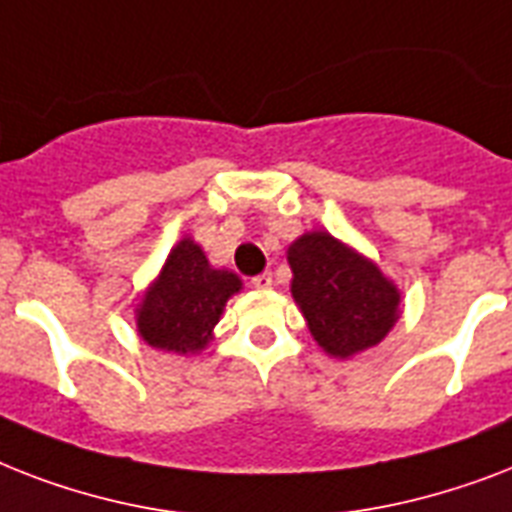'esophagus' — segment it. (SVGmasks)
I'll return each mask as SVG.
<instances>
[{
  "label": "esophagus",
  "instance_id": "obj_1",
  "mask_svg": "<svg viewBox=\"0 0 512 512\" xmlns=\"http://www.w3.org/2000/svg\"><path fill=\"white\" fill-rule=\"evenodd\" d=\"M255 289H271L273 287V276L271 273H260V276H255V279L249 281Z\"/></svg>",
  "mask_w": 512,
  "mask_h": 512
}]
</instances>
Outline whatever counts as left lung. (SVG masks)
<instances>
[{"label": "left lung", "instance_id": "left-lung-1", "mask_svg": "<svg viewBox=\"0 0 512 512\" xmlns=\"http://www.w3.org/2000/svg\"><path fill=\"white\" fill-rule=\"evenodd\" d=\"M292 295L313 340L348 358L377 345L398 319V289L366 257L329 233H305L289 247Z\"/></svg>", "mask_w": 512, "mask_h": 512}]
</instances>
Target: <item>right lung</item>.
<instances>
[{
    "mask_svg": "<svg viewBox=\"0 0 512 512\" xmlns=\"http://www.w3.org/2000/svg\"><path fill=\"white\" fill-rule=\"evenodd\" d=\"M239 289L236 273L215 271L199 244L183 239L140 303V337L159 350L196 353L207 345L228 297Z\"/></svg>",
    "mask_w": 512,
    "mask_h": 512,
    "instance_id": "right-lung-1",
    "label": "right lung"
}]
</instances>
